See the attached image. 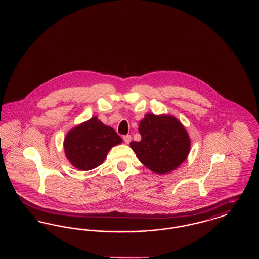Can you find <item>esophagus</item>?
<instances>
[{"label": "esophagus", "instance_id": "34e87169", "mask_svg": "<svg viewBox=\"0 0 259 259\" xmlns=\"http://www.w3.org/2000/svg\"><path fill=\"white\" fill-rule=\"evenodd\" d=\"M123 141H124V143H125V144H127V145H128V144H129V143H130V142H131V136H130V135L123 136Z\"/></svg>", "mask_w": 259, "mask_h": 259}]
</instances>
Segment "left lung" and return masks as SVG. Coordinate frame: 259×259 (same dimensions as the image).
<instances>
[{
    "label": "left lung",
    "instance_id": "obj_1",
    "mask_svg": "<svg viewBox=\"0 0 259 259\" xmlns=\"http://www.w3.org/2000/svg\"><path fill=\"white\" fill-rule=\"evenodd\" d=\"M140 142H131L136 156L156 174L176 170L187 158L191 141L182 122L170 114L148 113L140 121Z\"/></svg>",
    "mask_w": 259,
    "mask_h": 259
}]
</instances>
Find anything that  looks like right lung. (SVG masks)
I'll list each match as a JSON object with an SVG mask.
<instances>
[{
    "mask_svg": "<svg viewBox=\"0 0 259 259\" xmlns=\"http://www.w3.org/2000/svg\"><path fill=\"white\" fill-rule=\"evenodd\" d=\"M122 143L113 128L93 116L72 128L64 139L65 155L80 171L95 169L106 159L111 148Z\"/></svg>",
    "mask_w": 259,
    "mask_h": 259,
    "instance_id": "right-lung-1",
    "label": "right lung"
}]
</instances>
